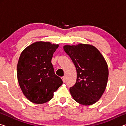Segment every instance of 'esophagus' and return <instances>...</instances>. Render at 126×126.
<instances>
[{
    "label": "esophagus",
    "instance_id": "esophagus-1",
    "mask_svg": "<svg viewBox=\"0 0 126 126\" xmlns=\"http://www.w3.org/2000/svg\"><path fill=\"white\" fill-rule=\"evenodd\" d=\"M62 80H63V82H65V80H66V78H65V76L62 77Z\"/></svg>",
    "mask_w": 126,
    "mask_h": 126
}]
</instances>
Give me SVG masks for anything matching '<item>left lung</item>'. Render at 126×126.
<instances>
[{"mask_svg": "<svg viewBox=\"0 0 126 126\" xmlns=\"http://www.w3.org/2000/svg\"><path fill=\"white\" fill-rule=\"evenodd\" d=\"M75 65L77 79L69 89L73 99L82 105L95 103L105 91L108 68L104 57L94 46L79 44L64 46Z\"/></svg>", "mask_w": 126, "mask_h": 126, "instance_id": "obj_1", "label": "left lung"}]
</instances>
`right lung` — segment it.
I'll list each match as a JSON object with an SVG mask.
<instances>
[{
    "label": "right lung",
    "instance_id": "right-lung-1",
    "mask_svg": "<svg viewBox=\"0 0 126 126\" xmlns=\"http://www.w3.org/2000/svg\"><path fill=\"white\" fill-rule=\"evenodd\" d=\"M58 44L37 42L21 53L17 65V77L23 94L33 103H44L52 98L62 84L51 63Z\"/></svg>",
    "mask_w": 126,
    "mask_h": 126
}]
</instances>
